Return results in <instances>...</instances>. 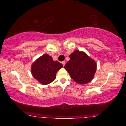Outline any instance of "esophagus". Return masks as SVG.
<instances>
[{
    "label": "esophagus",
    "instance_id": "obj_1",
    "mask_svg": "<svg viewBox=\"0 0 126 126\" xmlns=\"http://www.w3.org/2000/svg\"><path fill=\"white\" fill-rule=\"evenodd\" d=\"M62 64H63V66H65V64H66V62H65V61H63V62H62Z\"/></svg>",
    "mask_w": 126,
    "mask_h": 126
}]
</instances>
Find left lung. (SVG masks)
I'll return each mask as SVG.
<instances>
[{"instance_id": "8db88e82", "label": "left lung", "mask_w": 126, "mask_h": 126, "mask_svg": "<svg viewBox=\"0 0 126 126\" xmlns=\"http://www.w3.org/2000/svg\"><path fill=\"white\" fill-rule=\"evenodd\" d=\"M64 68L71 78L79 84H86L94 78L97 69L96 61L85 52L75 50Z\"/></svg>"}]
</instances>
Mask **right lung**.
I'll use <instances>...</instances> for the list:
<instances>
[{
    "instance_id": "add662e5",
    "label": "right lung",
    "mask_w": 126,
    "mask_h": 126,
    "mask_svg": "<svg viewBox=\"0 0 126 126\" xmlns=\"http://www.w3.org/2000/svg\"><path fill=\"white\" fill-rule=\"evenodd\" d=\"M63 67V64L54 61L49 54H44L32 63L31 72L39 83L47 85L55 80L57 72Z\"/></svg>"
}]
</instances>
